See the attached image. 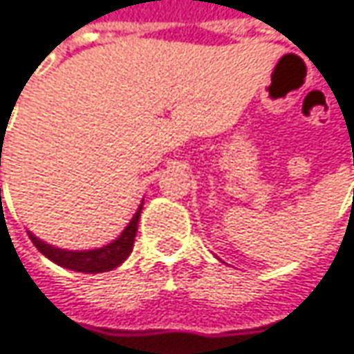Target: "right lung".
Instances as JSON below:
<instances>
[{
	"label": "right lung",
	"instance_id": "obj_1",
	"mask_svg": "<svg viewBox=\"0 0 354 354\" xmlns=\"http://www.w3.org/2000/svg\"><path fill=\"white\" fill-rule=\"evenodd\" d=\"M143 205H139V211L135 213L131 223L125 227V231L119 237L101 247V249H93V251H65V249H55L51 245H47L44 241L27 233L29 239L33 241V245L44 253L47 259H51L53 263L62 265L65 269L71 271H80V273H105L119 267L129 253L133 251V243H135V233H137V223H139V215H141Z\"/></svg>",
	"mask_w": 354,
	"mask_h": 354
}]
</instances>
